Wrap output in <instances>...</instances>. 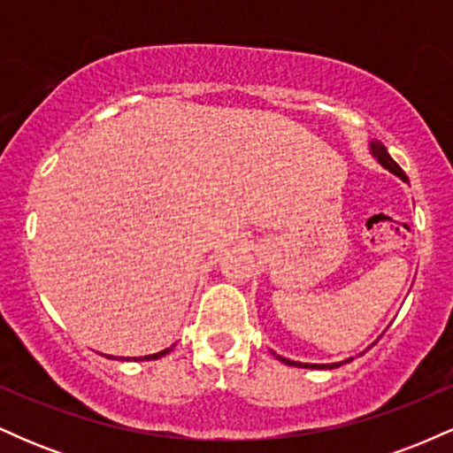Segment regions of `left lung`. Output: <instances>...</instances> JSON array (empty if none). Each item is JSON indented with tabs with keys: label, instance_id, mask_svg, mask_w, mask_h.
<instances>
[{
	"label": "left lung",
	"instance_id": "1",
	"mask_svg": "<svg viewBox=\"0 0 453 453\" xmlns=\"http://www.w3.org/2000/svg\"><path fill=\"white\" fill-rule=\"evenodd\" d=\"M371 153L375 155L377 161H379V164L383 165V168H388L389 173L396 174V176H400V179H403L404 183H409L407 174L403 173V168H400V165L396 164V161H394L392 157H389L388 149L383 147V144L379 142V140H372V142H371ZM372 345H375V342H372ZM273 356L277 357V360L283 362V364H288V366H303V368H336V366H341V364H342V362H334V364H300V362H292V360H288V357H280V356H277V353H274V351H273ZM345 362H351V357H349V360H345Z\"/></svg>",
	"mask_w": 453,
	"mask_h": 453
}]
</instances>
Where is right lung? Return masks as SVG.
Returning a JSON list of instances; mask_svg holds the SVG:
<instances>
[{"label":"right lung","instance_id":"add662e5","mask_svg":"<svg viewBox=\"0 0 453 453\" xmlns=\"http://www.w3.org/2000/svg\"><path fill=\"white\" fill-rule=\"evenodd\" d=\"M170 349H164V351H159V353H153V356H142V357H121V360H127V362H136V360H157V357H161V356H165V353H168ZM106 357H111V356H106ZM119 360V357H117Z\"/></svg>","mask_w":453,"mask_h":453}]
</instances>
